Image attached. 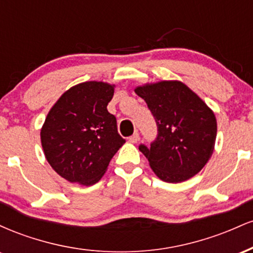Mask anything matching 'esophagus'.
I'll return each mask as SVG.
<instances>
[{
	"label": "esophagus",
	"mask_w": 253,
	"mask_h": 253,
	"mask_svg": "<svg viewBox=\"0 0 253 253\" xmlns=\"http://www.w3.org/2000/svg\"><path fill=\"white\" fill-rule=\"evenodd\" d=\"M139 139H140V136H139V133H138V132H135L134 134L129 136V138H128V140H129V143H133V144H135V143H138V141H139Z\"/></svg>",
	"instance_id": "obj_1"
}]
</instances>
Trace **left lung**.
<instances>
[{
  "mask_svg": "<svg viewBox=\"0 0 253 253\" xmlns=\"http://www.w3.org/2000/svg\"><path fill=\"white\" fill-rule=\"evenodd\" d=\"M155 118L158 134L139 150L162 181H187L202 170L213 155L216 119L213 110L179 81L136 86Z\"/></svg>",
  "mask_w": 253,
  "mask_h": 253,
  "instance_id": "1",
  "label": "left lung"
}]
</instances>
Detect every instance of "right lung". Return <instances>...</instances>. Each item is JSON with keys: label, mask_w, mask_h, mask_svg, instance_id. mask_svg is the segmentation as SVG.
Segmentation results:
<instances>
[{"label": "right lung", "mask_w": 253, "mask_h": 253, "mask_svg": "<svg viewBox=\"0 0 253 253\" xmlns=\"http://www.w3.org/2000/svg\"><path fill=\"white\" fill-rule=\"evenodd\" d=\"M113 95L112 84L80 83L66 90L48 112L40 132L42 146L52 169L66 181L97 183L125 144L117 119L107 110Z\"/></svg>", "instance_id": "right-lung-1"}]
</instances>
